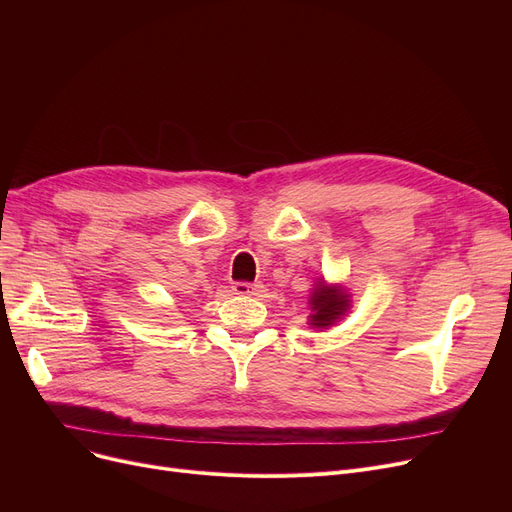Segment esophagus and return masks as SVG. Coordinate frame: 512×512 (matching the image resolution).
Segmentation results:
<instances>
[{"mask_svg":"<svg viewBox=\"0 0 512 512\" xmlns=\"http://www.w3.org/2000/svg\"><path fill=\"white\" fill-rule=\"evenodd\" d=\"M232 290L234 294H238V297H255V294H259L261 286L253 282H234Z\"/></svg>","mask_w":512,"mask_h":512,"instance_id":"esophagus-1","label":"esophagus"}]
</instances>
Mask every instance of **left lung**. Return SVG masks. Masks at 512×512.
<instances>
[{"instance_id":"8db88e82","label":"left lung","mask_w":512,"mask_h":512,"mask_svg":"<svg viewBox=\"0 0 512 512\" xmlns=\"http://www.w3.org/2000/svg\"><path fill=\"white\" fill-rule=\"evenodd\" d=\"M309 305L313 311L311 326L328 328L348 309V294H344L342 288H330L324 282H319L311 294Z\"/></svg>"}]
</instances>
